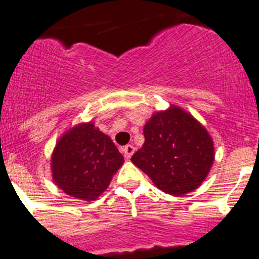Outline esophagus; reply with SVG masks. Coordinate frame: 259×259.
Here are the masks:
<instances>
[{
    "label": "esophagus",
    "mask_w": 259,
    "mask_h": 259,
    "mask_svg": "<svg viewBox=\"0 0 259 259\" xmlns=\"http://www.w3.org/2000/svg\"><path fill=\"white\" fill-rule=\"evenodd\" d=\"M135 148L134 146H132V144H127V146H125L124 148H122V153H124V156L126 158H130L132 157V155L134 153Z\"/></svg>",
    "instance_id": "1"
}]
</instances>
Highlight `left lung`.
<instances>
[{"label": "left lung", "mask_w": 259, "mask_h": 259, "mask_svg": "<svg viewBox=\"0 0 259 259\" xmlns=\"http://www.w3.org/2000/svg\"><path fill=\"white\" fill-rule=\"evenodd\" d=\"M143 134V146L132 161L165 193L182 196L208 177L214 161L213 139L192 115L171 106L153 113Z\"/></svg>", "instance_id": "obj_1"}]
</instances>
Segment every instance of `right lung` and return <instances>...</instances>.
Returning <instances> with one entry per match:
<instances>
[{
    "label": "right lung",
    "instance_id": "1",
    "mask_svg": "<svg viewBox=\"0 0 259 259\" xmlns=\"http://www.w3.org/2000/svg\"><path fill=\"white\" fill-rule=\"evenodd\" d=\"M124 156L93 122L78 124L60 137L51 155L55 185L67 195L94 201L107 190Z\"/></svg>",
    "mask_w": 259,
    "mask_h": 259
}]
</instances>
